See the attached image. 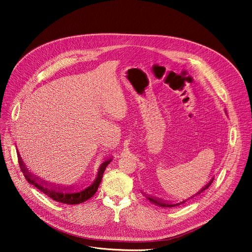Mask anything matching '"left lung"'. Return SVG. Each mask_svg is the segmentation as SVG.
<instances>
[{
    "mask_svg": "<svg viewBox=\"0 0 252 252\" xmlns=\"http://www.w3.org/2000/svg\"><path fill=\"white\" fill-rule=\"evenodd\" d=\"M212 182H213V177H212V179H210V182L206 185V186H204V188H202L198 192H196L195 194H193L192 196H190V197H189V198H187V199H185V200H183V201H181V202H177V203H172V202H167V201H165V200H162V199H160V198H156V197H153V196H150V195H147L146 193H143L145 194L146 196H147V198L151 201V202H153L154 204H156V205H158V206H161V207H174V206H178V205H181V204H183V203H185L186 201H188L189 199H191L192 197H194V196H196V195H198V194H200L202 191H204L205 189H207L209 187H210V185L212 184Z\"/></svg>",
    "mask_w": 252,
    "mask_h": 252,
    "instance_id": "1",
    "label": "left lung"
}]
</instances>
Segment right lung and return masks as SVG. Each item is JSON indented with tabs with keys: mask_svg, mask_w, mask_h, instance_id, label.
I'll use <instances>...</instances> for the list:
<instances>
[{
	"mask_svg": "<svg viewBox=\"0 0 252 252\" xmlns=\"http://www.w3.org/2000/svg\"><path fill=\"white\" fill-rule=\"evenodd\" d=\"M18 158H19V163H20L21 169H22L24 175L26 176L27 181L31 185H32L33 187L40 189L43 193L47 194L52 199L62 202V203H64V204H79V203H82V202L90 199L96 192V190L98 189V186L101 182V177H102L105 167L112 161V158L105 159L100 164L94 183L91 186L87 187L86 189L81 188V189L76 190V189H74L73 187H70V188L63 187V186L57 187L56 185L54 186L52 184H48L47 182L43 181V179L40 178L39 176L32 173L27 168V166L25 165L24 161L22 160V158L20 157L19 152H18Z\"/></svg>",
	"mask_w": 252,
	"mask_h": 252,
	"instance_id": "right-lung-1",
	"label": "right lung"
}]
</instances>
